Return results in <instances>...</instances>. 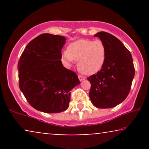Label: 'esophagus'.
Returning a JSON list of instances; mask_svg holds the SVG:
<instances>
[{
  "instance_id": "obj_1",
  "label": "esophagus",
  "mask_w": 149,
  "mask_h": 149,
  "mask_svg": "<svg viewBox=\"0 0 149 149\" xmlns=\"http://www.w3.org/2000/svg\"><path fill=\"white\" fill-rule=\"evenodd\" d=\"M78 77H79V79L80 81H83V80H85V77L82 76V75H78Z\"/></svg>"
}]
</instances>
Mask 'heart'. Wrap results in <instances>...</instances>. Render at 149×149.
Listing matches in <instances>:
<instances>
[{"label": "heart", "mask_w": 149, "mask_h": 149, "mask_svg": "<svg viewBox=\"0 0 149 149\" xmlns=\"http://www.w3.org/2000/svg\"><path fill=\"white\" fill-rule=\"evenodd\" d=\"M107 48L102 40L79 39L69 45L68 50L62 53L61 59L67 67L78 62V68L86 74H94L104 66Z\"/></svg>", "instance_id": "obj_1"}]
</instances>
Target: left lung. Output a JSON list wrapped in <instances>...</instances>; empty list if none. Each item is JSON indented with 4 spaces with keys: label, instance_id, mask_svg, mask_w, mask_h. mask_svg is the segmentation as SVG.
<instances>
[{
    "label": "left lung",
    "instance_id": "obj_1",
    "mask_svg": "<svg viewBox=\"0 0 149 149\" xmlns=\"http://www.w3.org/2000/svg\"><path fill=\"white\" fill-rule=\"evenodd\" d=\"M94 36L105 43L107 58L101 70L87 78L91 83L89 97L94 107L110 109L121 104L129 94L135 74L133 59L115 36L99 32Z\"/></svg>",
    "mask_w": 149,
    "mask_h": 149
}]
</instances>
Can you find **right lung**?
<instances>
[{
  "mask_svg": "<svg viewBox=\"0 0 149 149\" xmlns=\"http://www.w3.org/2000/svg\"><path fill=\"white\" fill-rule=\"evenodd\" d=\"M64 36L45 33L31 40L18 62L20 90L37 111L58 113L68 109L70 91L80 84L73 71L63 66Z\"/></svg>",
  "mask_w": 149,
  "mask_h": 149,
  "instance_id": "obj_1",
  "label": "right lung"
}]
</instances>
